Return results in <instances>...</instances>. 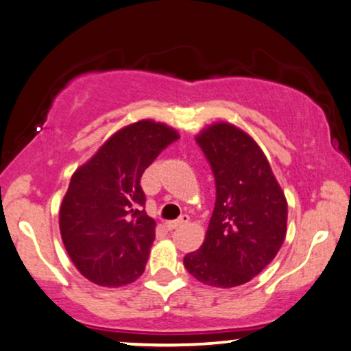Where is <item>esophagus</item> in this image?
<instances>
[{
    "label": "esophagus",
    "mask_w": 351,
    "mask_h": 351,
    "mask_svg": "<svg viewBox=\"0 0 351 351\" xmlns=\"http://www.w3.org/2000/svg\"><path fill=\"white\" fill-rule=\"evenodd\" d=\"M189 221V215H186V214H183L180 217V219H176V220H173V221H167V228L168 230H175V228H178V227H181V225H184V223H188Z\"/></svg>",
    "instance_id": "34e87169"
}]
</instances>
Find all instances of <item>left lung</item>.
<instances>
[{
    "mask_svg": "<svg viewBox=\"0 0 351 351\" xmlns=\"http://www.w3.org/2000/svg\"><path fill=\"white\" fill-rule=\"evenodd\" d=\"M196 143L210 163L215 207L202 246L184 256L199 282L232 288L272 263L287 234V199L256 141L230 123H215Z\"/></svg>",
    "mask_w": 351,
    "mask_h": 351,
    "instance_id": "1",
    "label": "left lung"
}]
</instances>
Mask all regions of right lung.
<instances>
[{
  "mask_svg": "<svg viewBox=\"0 0 351 351\" xmlns=\"http://www.w3.org/2000/svg\"><path fill=\"white\" fill-rule=\"evenodd\" d=\"M178 132L152 119L132 123L110 137L74 171L60 208L64 247L84 277L121 287L141 277L155 239L145 214L141 176Z\"/></svg>",
  "mask_w": 351,
  "mask_h": 351,
  "instance_id": "add662e5",
  "label": "right lung"
}]
</instances>
